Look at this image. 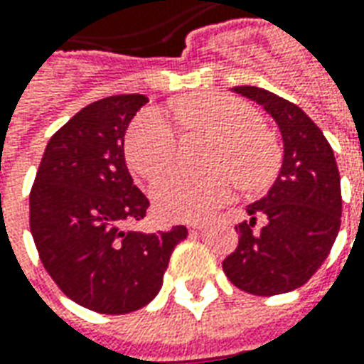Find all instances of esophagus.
<instances>
[{
	"mask_svg": "<svg viewBox=\"0 0 364 364\" xmlns=\"http://www.w3.org/2000/svg\"><path fill=\"white\" fill-rule=\"evenodd\" d=\"M189 226L193 228V230H200V228L205 226V220H193Z\"/></svg>",
	"mask_w": 364,
	"mask_h": 364,
	"instance_id": "obj_1",
	"label": "esophagus"
}]
</instances>
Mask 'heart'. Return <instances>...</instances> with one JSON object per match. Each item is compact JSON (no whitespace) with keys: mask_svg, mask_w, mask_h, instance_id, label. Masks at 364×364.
<instances>
[{"mask_svg":"<svg viewBox=\"0 0 364 364\" xmlns=\"http://www.w3.org/2000/svg\"><path fill=\"white\" fill-rule=\"evenodd\" d=\"M187 129L215 136L205 173L171 171L154 185L159 215L171 220H191L208 215L230 199L235 179L242 189L266 187L278 171L279 154L270 132L262 128L258 112L228 94H200L173 108ZM177 129L161 112H139L126 134L129 167L144 179H156L177 156Z\"/></svg>","mask_w":364,"mask_h":364,"instance_id":"b5f03b06","label":"heart"}]
</instances>
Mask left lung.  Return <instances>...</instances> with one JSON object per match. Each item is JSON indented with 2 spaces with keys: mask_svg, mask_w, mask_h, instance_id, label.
I'll list each match as a JSON object with an SVG mask.
<instances>
[{
  "mask_svg": "<svg viewBox=\"0 0 364 364\" xmlns=\"http://www.w3.org/2000/svg\"><path fill=\"white\" fill-rule=\"evenodd\" d=\"M232 90L276 120L284 161L268 195L246 207L250 218L235 226L238 246L223 270L242 291L278 296L301 288L331 252L341 226V177L323 132L299 106L258 86Z\"/></svg>",
  "mask_w": 364,
  "mask_h": 364,
  "instance_id": "left-lung-1",
  "label": "left lung"
}]
</instances>
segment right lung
Here are the masks:
<instances>
[{
  "label": "right lung",
  "instance_id": "1",
  "mask_svg": "<svg viewBox=\"0 0 364 364\" xmlns=\"http://www.w3.org/2000/svg\"><path fill=\"white\" fill-rule=\"evenodd\" d=\"M144 94H118L85 106L49 139L29 195V226L39 258L63 294L98 314L147 306L164 284L183 225L167 232L126 226L149 200L134 185L124 136Z\"/></svg>",
  "mask_w": 364,
  "mask_h": 364
}]
</instances>
